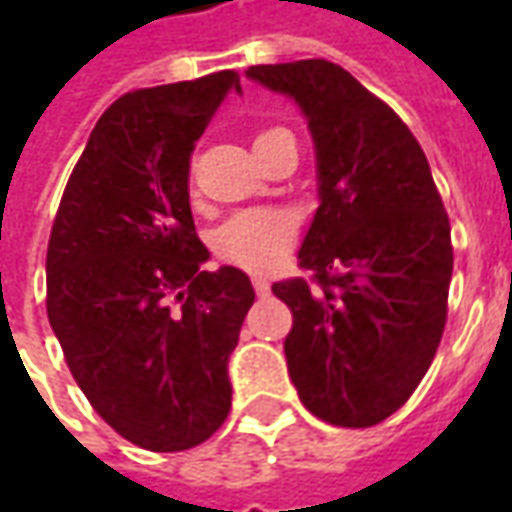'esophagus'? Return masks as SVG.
Wrapping results in <instances>:
<instances>
[{"label": "esophagus", "instance_id": "esophagus-1", "mask_svg": "<svg viewBox=\"0 0 512 512\" xmlns=\"http://www.w3.org/2000/svg\"><path fill=\"white\" fill-rule=\"evenodd\" d=\"M252 285H255L257 296H268V293H271V285H268V279L252 277Z\"/></svg>", "mask_w": 512, "mask_h": 512}]
</instances>
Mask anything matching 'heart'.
Instances as JSON below:
<instances>
[{
	"label": "heart",
	"instance_id": "obj_1",
	"mask_svg": "<svg viewBox=\"0 0 512 512\" xmlns=\"http://www.w3.org/2000/svg\"><path fill=\"white\" fill-rule=\"evenodd\" d=\"M282 128L260 131L255 139L263 142ZM296 238V222L282 208H246L233 213L213 233V249L224 263H233L246 271H268L285 257Z\"/></svg>",
	"mask_w": 512,
	"mask_h": 512
}]
</instances>
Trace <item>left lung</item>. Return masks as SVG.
Here are the masks:
<instances>
[{
    "label": "left lung",
    "instance_id": "obj_1",
    "mask_svg": "<svg viewBox=\"0 0 512 512\" xmlns=\"http://www.w3.org/2000/svg\"><path fill=\"white\" fill-rule=\"evenodd\" d=\"M299 104L318 164V211L299 249L307 279L274 282L293 312L285 359L323 422L370 428L406 403L441 343L450 219L428 158L389 106L329 60L252 65Z\"/></svg>",
    "mask_w": 512,
    "mask_h": 512
}]
</instances>
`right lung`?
<instances>
[{
	"instance_id": "add662e5",
	"label": "right lung",
	"mask_w": 512,
	"mask_h": 512,
	"mask_svg": "<svg viewBox=\"0 0 512 512\" xmlns=\"http://www.w3.org/2000/svg\"><path fill=\"white\" fill-rule=\"evenodd\" d=\"M235 71L117 98L62 194L46 255V312L87 400L123 439L180 452L230 414L227 359L255 288L205 271L189 158Z\"/></svg>"
}]
</instances>
